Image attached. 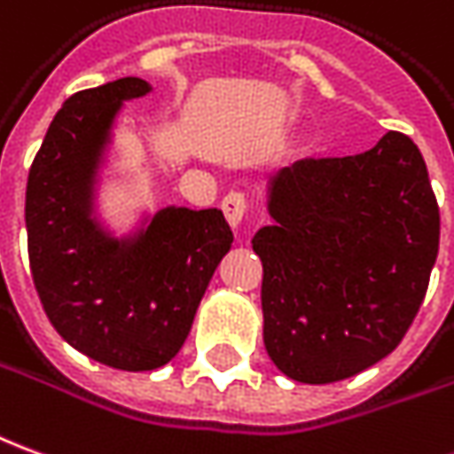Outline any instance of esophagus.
<instances>
[{
	"mask_svg": "<svg viewBox=\"0 0 454 454\" xmlns=\"http://www.w3.org/2000/svg\"><path fill=\"white\" fill-rule=\"evenodd\" d=\"M221 208H223V216H226L228 226L233 228V231H238V228L243 226L246 214H248V201H246V196L233 192V194H228L226 199H223Z\"/></svg>",
	"mask_w": 454,
	"mask_h": 454,
	"instance_id": "obj_1",
	"label": "esophagus"
}]
</instances>
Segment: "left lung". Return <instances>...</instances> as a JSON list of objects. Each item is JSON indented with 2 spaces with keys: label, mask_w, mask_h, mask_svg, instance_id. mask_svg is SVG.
<instances>
[{
  "label": "left lung",
  "mask_w": 454,
  "mask_h": 454,
  "mask_svg": "<svg viewBox=\"0 0 454 454\" xmlns=\"http://www.w3.org/2000/svg\"><path fill=\"white\" fill-rule=\"evenodd\" d=\"M262 341L293 381L351 379L401 344L426 297L440 211L413 139L383 135L337 160H302L268 184Z\"/></svg>",
  "instance_id": "obj_1"
}]
</instances>
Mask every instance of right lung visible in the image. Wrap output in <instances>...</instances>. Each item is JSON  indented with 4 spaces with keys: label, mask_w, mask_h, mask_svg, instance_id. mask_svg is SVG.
Returning <instances> with one entry per match:
<instances>
[{
    "label": "right lung",
    "mask_w": 454,
    "mask_h": 454,
    "mask_svg": "<svg viewBox=\"0 0 454 454\" xmlns=\"http://www.w3.org/2000/svg\"><path fill=\"white\" fill-rule=\"evenodd\" d=\"M152 93L120 78L71 95L27 184L28 262L51 325L73 348L120 371H154L179 354L233 233L221 208L139 211L117 236L100 214L117 117Z\"/></svg>",
    "instance_id": "1"
}]
</instances>
